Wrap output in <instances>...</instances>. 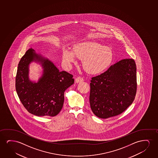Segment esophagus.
I'll return each mask as SVG.
<instances>
[{
  "mask_svg": "<svg viewBox=\"0 0 158 158\" xmlns=\"http://www.w3.org/2000/svg\"><path fill=\"white\" fill-rule=\"evenodd\" d=\"M83 81H84V79L81 78V77H78L77 78H76V79H75V82H76V83H79V82H82Z\"/></svg>",
  "mask_w": 158,
  "mask_h": 158,
  "instance_id": "obj_1",
  "label": "esophagus"
}]
</instances>
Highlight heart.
Returning a JSON list of instances; mask_svg holds the SVG:
<instances>
[{
  "instance_id": "1",
  "label": "heart",
  "mask_w": 158,
  "mask_h": 158,
  "mask_svg": "<svg viewBox=\"0 0 158 158\" xmlns=\"http://www.w3.org/2000/svg\"><path fill=\"white\" fill-rule=\"evenodd\" d=\"M76 57L82 59V66L91 74L104 71L112 61L113 54L111 48L94 41H87L77 44L73 51L63 50V60L67 66L75 63Z\"/></svg>"
}]
</instances>
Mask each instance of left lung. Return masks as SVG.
Segmentation results:
<instances>
[{
	"label": "left lung",
	"mask_w": 158,
	"mask_h": 158,
	"mask_svg": "<svg viewBox=\"0 0 158 158\" xmlns=\"http://www.w3.org/2000/svg\"><path fill=\"white\" fill-rule=\"evenodd\" d=\"M89 103L93 113L100 118L117 116L124 112L136 95V64L124 59L111 65L106 71L92 78Z\"/></svg>",
	"instance_id": "1"
}]
</instances>
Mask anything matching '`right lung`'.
<instances>
[{
  "label": "right lung",
  "instance_id": "1",
  "mask_svg": "<svg viewBox=\"0 0 158 158\" xmlns=\"http://www.w3.org/2000/svg\"><path fill=\"white\" fill-rule=\"evenodd\" d=\"M32 61L40 63L44 74L37 83L28 78V66ZM74 82L73 75L59 71L53 63L30 48L22 56L15 77V89L28 112L38 117H54L60 112L65 90Z\"/></svg>",
  "mask_w": 158,
  "mask_h": 158
}]
</instances>
